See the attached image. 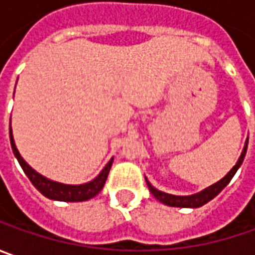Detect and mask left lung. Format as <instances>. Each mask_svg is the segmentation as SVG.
I'll return each instance as SVG.
<instances>
[{
	"instance_id": "1",
	"label": "left lung",
	"mask_w": 255,
	"mask_h": 255,
	"mask_svg": "<svg viewBox=\"0 0 255 255\" xmlns=\"http://www.w3.org/2000/svg\"><path fill=\"white\" fill-rule=\"evenodd\" d=\"M247 146H249V139L246 140L244 149H243L241 156L239 157L236 166H234V167H233L221 180H219L217 183H214V184H211V186H209V187L204 189V190L196 193V194H191V196H174V194H169V193H164V191L154 189L152 184L147 181V179H146L147 187H149V190H150V193H152L153 196L160 201V203L166 204V206H170V207H190V209L201 207V206H204L206 203H209L211 199H214V197H216V196H217V194L230 183V180L233 179V176L236 174V171L239 170V167H240L241 163L244 160V157H246Z\"/></svg>"
}]
</instances>
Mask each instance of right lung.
<instances>
[{
    "mask_svg": "<svg viewBox=\"0 0 255 255\" xmlns=\"http://www.w3.org/2000/svg\"><path fill=\"white\" fill-rule=\"evenodd\" d=\"M9 140H11V147L14 152L16 160L19 162L24 173L28 176V179L34 184L38 190L44 194L45 197L51 199V200L59 201H85L95 197L99 191L102 190L105 186V181L108 179L109 170L112 167L113 157L109 160V163L103 167V170L93 179L92 181H88L85 184H64V183H58V181L49 180L44 177L42 174L36 173V171L25 162L21 157V154L18 152L16 146L14 142V136H12V129L9 128Z\"/></svg>",
    "mask_w": 255,
    "mask_h": 255,
    "instance_id": "right-lung-1",
    "label": "right lung"
}]
</instances>
